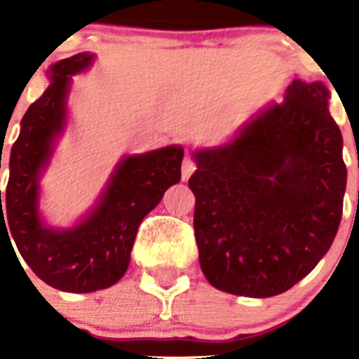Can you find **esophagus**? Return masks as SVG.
I'll return each instance as SVG.
<instances>
[{"instance_id": "obj_1", "label": "esophagus", "mask_w": 359, "mask_h": 359, "mask_svg": "<svg viewBox=\"0 0 359 359\" xmlns=\"http://www.w3.org/2000/svg\"><path fill=\"white\" fill-rule=\"evenodd\" d=\"M194 171H196V162L190 156H186L184 162H182V180L190 179Z\"/></svg>"}]
</instances>
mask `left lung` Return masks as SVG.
I'll list each match as a JSON object with an SVG mask.
<instances>
[{
    "mask_svg": "<svg viewBox=\"0 0 359 359\" xmlns=\"http://www.w3.org/2000/svg\"><path fill=\"white\" fill-rule=\"evenodd\" d=\"M320 81L294 80L235 140L194 152V229L208 283L270 298L326 255L343 214V135Z\"/></svg>",
    "mask_w": 359,
    "mask_h": 359,
    "instance_id": "1",
    "label": "left lung"
}]
</instances>
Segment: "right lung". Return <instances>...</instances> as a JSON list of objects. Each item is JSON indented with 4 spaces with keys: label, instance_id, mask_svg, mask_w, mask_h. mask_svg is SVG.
Listing matches in <instances>:
<instances>
[{
    "label": "right lung",
    "instance_id": "right-lung-1",
    "mask_svg": "<svg viewBox=\"0 0 359 359\" xmlns=\"http://www.w3.org/2000/svg\"><path fill=\"white\" fill-rule=\"evenodd\" d=\"M91 63V53L83 52L50 67V86L27 108L11 149L3 205L0 190V240L1 233L11 236L8 242L14 240L27 266L44 283L65 292L108 289L123 278L137 227L162 201L163 191L180 180L184 156L179 145L126 156L86 219L72 229L42 224L39 177L52 156L53 141L65 128L70 76Z\"/></svg>",
    "mask_w": 359,
    "mask_h": 359
}]
</instances>
